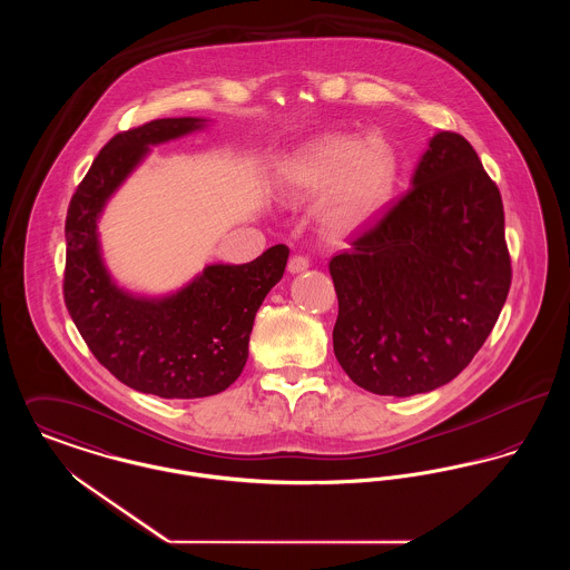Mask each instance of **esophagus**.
<instances>
[{
	"label": "esophagus",
	"mask_w": 570,
	"mask_h": 570,
	"mask_svg": "<svg viewBox=\"0 0 570 570\" xmlns=\"http://www.w3.org/2000/svg\"><path fill=\"white\" fill-rule=\"evenodd\" d=\"M307 269H309V261H307L305 256H293V258L288 261V272L293 273V275L307 272Z\"/></svg>",
	"instance_id": "34e87169"
}]
</instances>
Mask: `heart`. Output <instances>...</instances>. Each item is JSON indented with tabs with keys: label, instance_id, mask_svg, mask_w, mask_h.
Listing matches in <instances>:
<instances>
[{
	"label": "heart",
	"instance_id": "1",
	"mask_svg": "<svg viewBox=\"0 0 570 570\" xmlns=\"http://www.w3.org/2000/svg\"><path fill=\"white\" fill-rule=\"evenodd\" d=\"M397 177L393 147L380 138L326 135L307 142L279 166V188L314 198L318 222L328 235L342 237L365 228L389 203Z\"/></svg>",
	"mask_w": 570,
	"mask_h": 570
}]
</instances>
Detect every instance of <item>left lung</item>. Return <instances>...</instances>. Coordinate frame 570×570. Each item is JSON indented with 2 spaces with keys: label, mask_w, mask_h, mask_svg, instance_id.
Here are the masks:
<instances>
[{
  "label": "left lung",
  "mask_w": 570,
  "mask_h": 570,
  "mask_svg": "<svg viewBox=\"0 0 570 570\" xmlns=\"http://www.w3.org/2000/svg\"><path fill=\"white\" fill-rule=\"evenodd\" d=\"M328 272L340 303L333 351L354 384L410 397L455 379L511 286L502 198L472 145L435 132L406 196Z\"/></svg>",
  "instance_id": "obj_1"
}]
</instances>
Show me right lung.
I'll return each mask as SVG.
<instances>
[{
  "label": "right lung",
  "instance_id": "obj_1",
  "mask_svg": "<svg viewBox=\"0 0 570 570\" xmlns=\"http://www.w3.org/2000/svg\"><path fill=\"white\" fill-rule=\"evenodd\" d=\"M209 119L170 117L110 138L66 217V307L94 356L124 384L164 400L222 393L244 372L254 318L282 279L288 247L245 265L212 263L181 288L149 297L117 284L98 222L151 147L205 130Z\"/></svg>",
  "mask_w": 570,
  "mask_h": 570
}]
</instances>
